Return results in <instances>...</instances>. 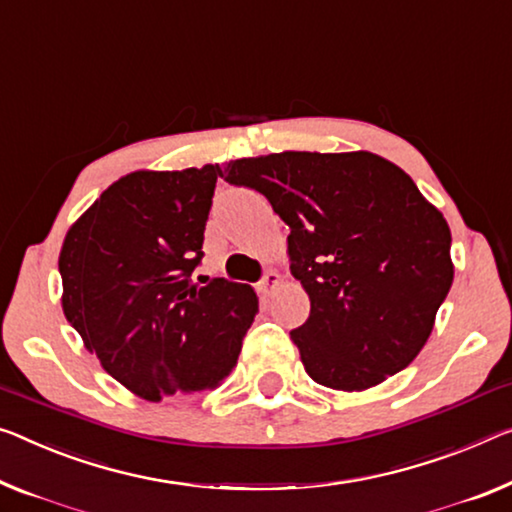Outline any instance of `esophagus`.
<instances>
[{"label": "esophagus", "mask_w": 512, "mask_h": 512, "mask_svg": "<svg viewBox=\"0 0 512 512\" xmlns=\"http://www.w3.org/2000/svg\"><path fill=\"white\" fill-rule=\"evenodd\" d=\"M279 281H281L279 274L270 270V272H267L265 277L261 279V283H258V290H261V295H265V297L272 295V290L279 286Z\"/></svg>", "instance_id": "obj_1"}]
</instances>
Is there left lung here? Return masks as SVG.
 <instances>
[{
	"label": "left lung",
	"instance_id": "left-lung-1",
	"mask_svg": "<svg viewBox=\"0 0 512 512\" xmlns=\"http://www.w3.org/2000/svg\"><path fill=\"white\" fill-rule=\"evenodd\" d=\"M288 224L290 272L311 300L290 332L322 387L364 391L403 371L453 283L451 229L396 164L368 151H283L226 164Z\"/></svg>",
	"mask_w": 512,
	"mask_h": 512
}]
</instances>
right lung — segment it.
Returning a JSON list of instances; mask_svg holds the SVG:
<instances>
[{"label":"right lung","mask_w":512,"mask_h":512,"mask_svg":"<svg viewBox=\"0 0 512 512\" xmlns=\"http://www.w3.org/2000/svg\"><path fill=\"white\" fill-rule=\"evenodd\" d=\"M217 176L219 164L132 171L61 245L64 316L100 366L151 403L219 387L258 313L247 283H192Z\"/></svg>","instance_id":"obj_1"}]
</instances>
